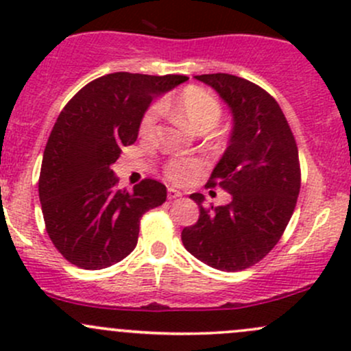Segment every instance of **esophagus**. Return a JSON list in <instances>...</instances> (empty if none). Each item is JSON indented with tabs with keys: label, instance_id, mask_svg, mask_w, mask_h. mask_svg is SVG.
Returning a JSON list of instances; mask_svg holds the SVG:
<instances>
[{
	"label": "esophagus",
	"instance_id": "obj_1",
	"mask_svg": "<svg viewBox=\"0 0 351 351\" xmlns=\"http://www.w3.org/2000/svg\"><path fill=\"white\" fill-rule=\"evenodd\" d=\"M167 196H168V199H175V198H180V196H182V191H180V190H175V188H168V191H167Z\"/></svg>",
	"mask_w": 351,
	"mask_h": 351
}]
</instances>
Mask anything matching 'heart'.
Segmentation results:
<instances>
[{
	"mask_svg": "<svg viewBox=\"0 0 351 351\" xmlns=\"http://www.w3.org/2000/svg\"><path fill=\"white\" fill-rule=\"evenodd\" d=\"M161 110L173 111L196 132H208L215 128L221 119L223 106L219 99L211 91L196 84L183 88L178 95L163 98L160 105L149 106L140 121V134L143 138H152L155 134ZM203 169V161L199 158H171L165 165L163 173L168 182L175 184L190 183Z\"/></svg>",
	"mask_w": 351,
	"mask_h": 351,
	"instance_id": "heart-1",
	"label": "heart"
}]
</instances>
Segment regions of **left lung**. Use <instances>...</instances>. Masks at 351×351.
Masks as SVG:
<instances>
[{"label": "left lung", "mask_w": 351, "mask_h": 351, "mask_svg": "<svg viewBox=\"0 0 351 351\" xmlns=\"http://www.w3.org/2000/svg\"><path fill=\"white\" fill-rule=\"evenodd\" d=\"M195 78L215 88L232 108L230 146L206 183L232 195V202L203 206V195H191L199 218L183 228L182 241L208 267L240 271L275 248L293 215L302 184L298 146L267 90L226 73Z\"/></svg>", "instance_id": "8db88e82"}]
</instances>
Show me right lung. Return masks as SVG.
Masks as SVG:
<instances>
[{
    "label": "right lung",
    "instance_id": "right-lung-1",
    "mask_svg": "<svg viewBox=\"0 0 351 351\" xmlns=\"http://www.w3.org/2000/svg\"><path fill=\"white\" fill-rule=\"evenodd\" d=\"M183 75L111 73L83 86L61 110L46 143L40 191L46 233L64 260L101 269L133 252L140 219L163 205L165 184L141 180L118 190L111 165L138 138L141 117L156 95L186 82Z\"/></svg>",
    "mask_w": 351,
    "mask_h": 351
}]
</instances>
